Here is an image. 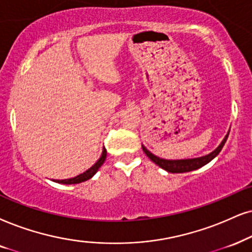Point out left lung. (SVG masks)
<instances>
[{
    "instance_id": "1",
    "label": "left lung",
    "mask_w": 252,
    "mask_h": 252,
    "mask_svg": "<svg viewBox=\"0 0 252 252\" xmlns=\"http://www.w3.org/2000/svg\"><path fill=\"white\" fill-rule=\"evenodd\" d=\"M229 133H227V136L224 137V139L222 141L221 144L216 150L212 152V154L205 156V157H200V158H194V159H184V160H167V159H161L157 157V156L152 155L149 150H146L144 146H142L143 151L145 152V155L154 161L155 164H157L158 166H160L161 168H164L165 171L170 172V173H185V172H189V171H194L196 168L202 167L203 165L208 164L212 159H214L216 156L220 154L222 148H223L224 143L227 142Z\"/></svg>"
}]
</instances>
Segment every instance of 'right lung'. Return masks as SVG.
Returning a JSON list of instances; mask_svg holds the SVG:
<instances>
[{"label":"right lung","instance_id":"right-lung-1","mask_svg":"<svg viewBox=\"0 0 252 252\" xmlns=\"http://www.w3.org/2000/svg\"><path fill=\"white\" fill-rule=\"evenodd\" d=\"M106 157H107V150L103 148V152H102V156H101V158L98 159L96 163H95L93 166L89 168V170L84 172V173H82V174H79V176H76L74 178H71V179L53 180V181H57V183H60V184L71 185V184H79V183H82V181H86V180L91 179V178L93 177L95 173H96L98 168L102 166V164L104 163V160H106Z\"/></svg>","mask_w":252,"mask_h":252}]
</instances>
